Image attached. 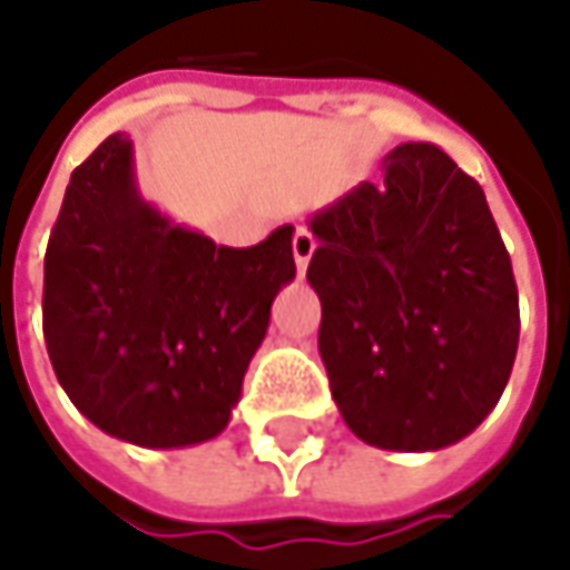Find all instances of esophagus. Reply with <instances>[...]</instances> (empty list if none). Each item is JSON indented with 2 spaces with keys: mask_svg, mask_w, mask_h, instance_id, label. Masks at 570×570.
Wrapping results in <instances>:
<instances>
[{
  "mask_svg": "<svg viewBox=\"0 0 570 570\" xmlns=\"http://www.w3.org/2000/svg\"><path fill=\"white\" fill-rule=\"evenodd\" d=\"M314 250H317V240L307 234L304 228L295 230V240H292V253H295V266L297 273L304 275L307 273V266H311V256H314Z\"/></svg>",
  "mask_w": 570,
  "mask_h": 570,
  "instance_id": "obj_1",
  "label": "esophagus"
}]
</instances>
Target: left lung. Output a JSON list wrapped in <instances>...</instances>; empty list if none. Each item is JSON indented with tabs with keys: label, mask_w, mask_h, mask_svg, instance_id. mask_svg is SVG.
Listing matches in <instances>:
<instances>
[{
	"label": "left lung",
	"mask_w": 570,
	"mask_h": 570,
	"mask_svg": "<svg viewBox=\"0 0 570 570\" xmlns=\"http://www.w3.org/2000/svg\"><path fill=\"white\" fill-rule=\"evenodd\" d=\"M320 358L340 415L381 450L463 441L492 412L517 358L511 256L482 187L431 142L383 158L311 215Z\"/></svg>",
	"instance_id": "left-lung-1"
}]
</instances>
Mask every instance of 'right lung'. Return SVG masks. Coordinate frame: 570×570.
I'll return each instance as SVG.
<instances>
[{
    "label": "right lung",
    "instance_id": "obj_1",
    "mask_svg": "<svg viewBox=\"0 0 570 570\" xmlns=\"http://www.w3.org/2000/svg\"><path fill=\"white\" fill-rule=\"evenodd\" d=\"M292 234L218 247L151 206L132 139L107 136L72 170L43 256L47 352L78 412L136 448L218 438L295 278Z\"/></svg>",
    "mask_w": 570,
    "mask_h": 570
}]
</instances>
